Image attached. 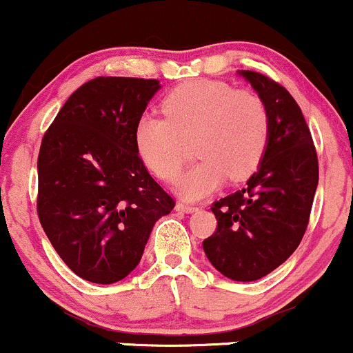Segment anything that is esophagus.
Wrapping results in <instances>:
<instances>
[{
  "mask_svg": "<svg viewBox=\"0 0 353 353\" xmlns=\"http://www.w3.org/2000/svg\"><path fill=\"white\" fill-rule=\"evenodd\" d=\"M176 210H181V212H196L197 208H196V205L184 204V202H177V204H176Z\"/></svg>",
  "mask_w": 353,
  "mask_h": 353,
  "instance_id": "34e87169",
  "label": "esophagus"
}]
</instances>
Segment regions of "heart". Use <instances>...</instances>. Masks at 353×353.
<instances>
[{
    "mask_svg": "<svg viewBox=\"0 0 353 353\" xmlns=\"http://www.w3.org/2000/svg\"><path fill=\"white\" fill-rule=\"evenodd\" d=\"M164 116L144 114L134 128L137 156L163 181H174L188 159V143L201 157L179 182L185 199H201L225 177L242 181L264 159L270 136L265 101L249 89L197 79L174 88Z\"/></svg>",
    "mask_w": 353,
    "mask_h": 353,
    "instance_id": "obj_1",
    "label": "heart"
}]
</instances>
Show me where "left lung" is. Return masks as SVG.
I'll return each mask as SVG.
<instances>
[{
    "instance_id": "8db88e82",
    "label": "left lung",
    "mask_w": 353,
    "mask_h": 353,
    "mask_svg": "<svg viewBox=\"0 0 353 353\" xmlns=\"http://www.w3.org/2000/svg\"><path fill=\"white\" fill-rule=\"evenodd\" d=\"M239 74L265 101L269 145L244 188L212 204L217 229L202 247L222 275L252 282L283 264L301 244L319 184V161L290 92L261 72Z\"/></svg>"
}]
</instances>
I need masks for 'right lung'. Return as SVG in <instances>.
Listing matches in <instances>:
<instances>
[{
  "label": "right lung",
  "instance_id": "obj_1",
  "mask_svg": "<svg viewBox=\"0 0 353 353\" xmlns=\"http://www.w3.org/2000/svg\"><path fill=\"white\" fill-rule=\"evenodd\" d=\"M157 79L99 78L70 96L43 137L38 216L76 275L114 283L139 264L151 230L174 209L134 145Z\"/></svg>",
  "mask_w": 353,
  "mask_h": 353
}]
</instances>
